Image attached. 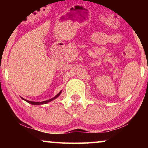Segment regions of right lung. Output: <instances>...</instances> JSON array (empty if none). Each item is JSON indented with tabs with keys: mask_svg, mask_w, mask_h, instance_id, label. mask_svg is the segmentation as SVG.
Segmentation results:
<instances>
[{
	"mask_svg": "<svg viewBox=\"0 0 148 148\" xmlns=\"http://www.w3.org/2000/svg\"><path fill=\"white\" fill-rule=\"evenodd\" d=\"M61 92H62V90L60 91V92L59 93H58V94L57 95H56V96H54V98H51V99H50V100H46V101H43V102H33V101H29V100H25V99H24L23 98H22V100H23L26 101V102L29 103V104H33V105H41V104H47V103H48V102H51V101L54 100V99L57 98L58 97L60 96V94H61Z\"/></svg>",
	"mask_w": 148,
	"mask_h": 148,
	"instance_id": "1",
	"label": "right lung"
}]
</instances>
